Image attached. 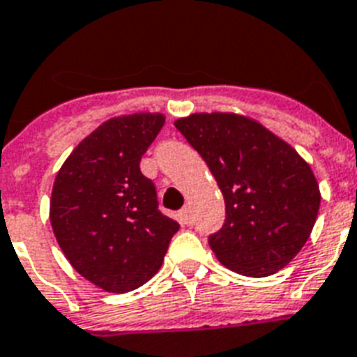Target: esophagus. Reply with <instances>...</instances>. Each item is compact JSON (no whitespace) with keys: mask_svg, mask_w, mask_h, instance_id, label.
I'll list each match as a JSON object with an SVG mask.
<instances>
[{"mask_svg":"<svg viewBox=\"0 0 357 357\" xmlns=\"http://www.w3.org/2000/svg\"><path fill=\"white\" fill-rule=\"evenodd\" d=\"M192 218H194V216H192V208H190V207L182 208V211H181V222H182V224L190 226V224H192Z\"/></svg>","mask_w":357,"mask_h":357,"instance_id":"34e87169","label":"esophagus"}]
</instances>
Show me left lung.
Returning a JSON list of instances; mask_svg holds the SVG:
<instances>
[{"instance_id": "1", "label": "left lung", "mask_w": 357, "mask_h": 357, "mask_svg": "<svg viewBox=\"0 0 357 357\" xmlns=\"http://www.w3.org/2000/svg\"><path fill=\"white\" fill-rule=\"evenodd\" d=\"M175 128L201 154L226 201V222L208 237L216 258L245 277L290 264L314 227L320 188L290 144L235 112H195Z\"/></svg>"}]
</instances>
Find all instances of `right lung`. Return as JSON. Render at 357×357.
Segmentation results:
<instances>
[{"label":"right lung","mask_w":357,"mask_h":357,"mask_svg":"<svg viewBox=\"0 0 357 357\" xmlns=\"http://www.w3.org/2000/svg\"><path fill=\"white\" fill-rule=\"evenodd\" d=\"M165 124L160 112L107 120L58 171L50 224L69 264L98 288L126 294L149 282L178 222L160 213L141 158Z\"/></svg>","instance_id":"1"}]
</instances>
